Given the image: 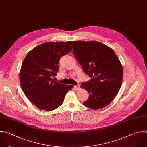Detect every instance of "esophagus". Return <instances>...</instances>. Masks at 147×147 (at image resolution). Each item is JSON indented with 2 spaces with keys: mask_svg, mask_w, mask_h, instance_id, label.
<instances>
[{
  "mask_svg": "<svg viewBox=\"0 0 147 147\" xmlns=\"http://www.w3.org/2000/svg\"><path fill=\"white\" fill-rule=\"evenodd\" d=\"M74 88L76 90H78L80 89V85H76L74 86Z\"/></svg>",
  "mask_w": 147,
  "mask_h": 147,
  "instance_id": "34e87169",
  "label": "esophagus"
}]
</instances>
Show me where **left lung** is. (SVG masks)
<instances>
[{
    "label": "left lung",
    "instance_id": "obj_1",
    "mask_svg": "<svg viewBox=\"0 0 147 147\" xmlns=\"http://www.w3.org/2000/svg\"><path fill=\"white\" fill-rule=\"evenodd\" d=\"M73 54L85 74L92 78L81 83L89 93L84 105L100 109L109 105L117 94L123 80V67L114 51L96 41H74Z\"/></svg>",
    "mask_w": 147,
    "mask_h": 147
}]
</instances>
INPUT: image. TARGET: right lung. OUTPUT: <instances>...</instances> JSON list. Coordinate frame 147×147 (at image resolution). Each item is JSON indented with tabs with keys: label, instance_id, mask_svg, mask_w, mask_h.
<instances>
[{
	"label": "right lung",
	"instance_id": "obj_1",
	"mask_svg": "<svg viewBox=\"0 0 147 147\" xmlns=\"http://www.w3.org/2000/svg\"><path fill=\"white\" fill-rule=\"evenodd\" d=\"M73 42H47L32 49L21 66L22 89L28 99L41 110L53 111L63 102L72 85L59 84L51 78L57 76L60 58L71 51Z\"/></svg>",
	"mask_w": 147,
	"mask_h": 147
}]
</instances>
